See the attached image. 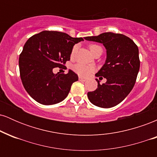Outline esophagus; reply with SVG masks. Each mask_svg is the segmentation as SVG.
<instances>
[{"instance_id": "1", "label": "esophagus", "mask_w": 157, "mask_h": 157, "mask_svg": "<svg viewBox=\"0 0 157 157\" xmlns=\"http://www.w3.org/2000/svg\"><path fill=\"white\" fill-rule=\"evenodd\" d=\"M79 80L81 81V82H85V81H86V79H85V78H83V77H79Z\"/></svg>"}]
</instances>
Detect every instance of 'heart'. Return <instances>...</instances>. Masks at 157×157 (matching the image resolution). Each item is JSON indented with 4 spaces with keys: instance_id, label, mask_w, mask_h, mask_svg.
Instances as JSON below:
<instances>
[{
    "instance_id": "b5f03b06",
    "label": "heart",
    "mask_w": 157,
    "mask_h": 157,
    "mask_svg": "<svg viewBox=\"0 0 157 157\" xmlns=\"http://www.w3.org/2000/svg\"><path fill=\"white\" fill-rule=\"evenodd\" d=\"M89 48L90 49V52H91V54H93L94 52H96L97 50L102 48L99 45L97 44H90L89 46ZM77 51V47L76 46H74L71 49V57H75V53ZM73 70L75 73H77V75H80L81 77H88L91 75V73L94 72V69L93 67L89 66H86V65L82 64V63H77L73 66Z\"/></svg>"
}]
</instances>
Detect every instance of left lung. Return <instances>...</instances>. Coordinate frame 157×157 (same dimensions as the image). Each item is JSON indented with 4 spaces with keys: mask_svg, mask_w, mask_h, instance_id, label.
I'll return each mask as SVG.
<instances>
[{
    "mask_svg": "<svg viewBox=\"0 0 157 157\" xmlns=\"http://www.w3.org/2000/svg\"><path fill=\"white\" fill-rule=\"evenodd\" d=\"M85 39L101 43L107 50L105 64L96 74L100 80L103 77L107 81L100 85L96 80L97 89L88 92L89 100L98 107H113L128 96L136 82L140 66L137 46L127 36L112 32Z\"/></svg>",
    "mask_w": 157,
    "mask_h": 157,
    "instance_id": "obj_1",
    "label": "left lung"
}]
</instances>
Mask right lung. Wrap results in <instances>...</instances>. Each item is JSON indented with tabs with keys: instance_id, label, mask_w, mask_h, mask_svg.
Listing matches in <instances>:
<instances>
[{
	"instance_id": "add662e5",
	"label": "right lung",
	"mask_w": 157,
	"mask_h": 157,
	"mask_svg": "<svg viewBox=\"0 0 157 157\" xmlns=\"http://www.w3.org/2000/svg\"><path fill=\"white\" fill-rule=\"evenodd\" d=\"M83 40L64 32L43 31L32 36L19 57L20 76L24 89L35 101L43 105L58 103L68 94L78 76L54 74V68H62L70 60L74 45Z\"/></svg>"
}]
</instances>
